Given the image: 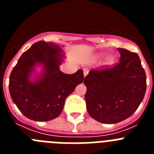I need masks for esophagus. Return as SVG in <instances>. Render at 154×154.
Returning <instances> with one entry per match:
<instances>
[{"instance_id":"34e87169","label":"esophagus","mask_w":154,"mask_h":154,"mask_svg":"<svg viewBox=\"0 0 154 154\" xmlns=\"http://www.w3.org/2000/svg\"><path fill=\"white\" fill-rule=\"evenodd\" d=\"M88 73H89V70H88V69H83V74H84V77H85V76H86L87 75H88Z\"/></svg>"}]
</instances>
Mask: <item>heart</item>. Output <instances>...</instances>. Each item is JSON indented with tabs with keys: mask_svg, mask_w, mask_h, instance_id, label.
<instances>
[{
	"mask_svg": "<svg viewBox=\"0 0 154 154\" xmlns=\"http://www.w3.org/2000/svg\"><path fill=\"white\" fill-rule=\"evenodd\" d=\"M102 56V55H99V58H100V57ZM114 63V58H112V57H109V58H106V62H105V64L106 65H112V64Z\"/></svg>",
	"mask_w": 154,
	"mask_h": 154,
	"instance_id": "1",
	"label": "heart"
}]
</instances>
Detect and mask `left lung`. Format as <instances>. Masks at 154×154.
Returning a JSON list of instances; mask_svg holds the SVG:
<instances>
[{
  "mask_svg": "<svg viewBox=\"0 0 154 154\" xmlns=\"http://www.w3.org/2000/svg\"><path fill=\"white\" fill-rule=\"evenodd\" d=\"M120 60L112 68L91 70L84 79L87 111L92 118L114 124L131 116L142 103L146 73L137 53L118 48Z\"/></svg>",
  "mask_w": 154,
  "mask_h": 154,
  "instance_id": "1",
  "label": "left lung"
}]
</instances>
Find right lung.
<instances>
[{"label": "right lung", "instance_id": "add662e5", "mask_svg": "<svg viewBox=\"0 0 154 154\" xmlns=\"http://www.w3.org/2000/svg\"><path fill=\"white\" fill-rule=\"evenodd\" d=\"M62 47L54 42H37L23 53L11 73V97L29 119L45 122L59 116L65 99L83 82L82 69L72 75L60 71L65 58Z\"/></svg>", "mask_w": 154, "mask_h": 154}]
</instances>
